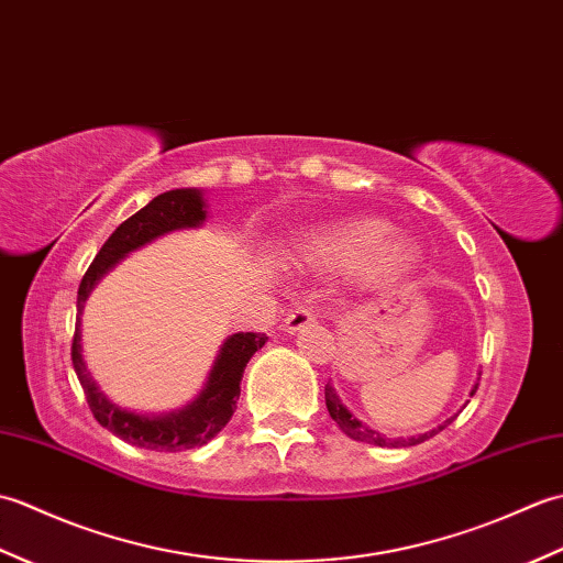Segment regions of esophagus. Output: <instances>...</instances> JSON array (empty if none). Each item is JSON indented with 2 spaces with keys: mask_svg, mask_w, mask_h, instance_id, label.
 <instances>
[{
  "mask_svg": "<svg viewBox=\"0 0 563 563\" xmlns=\"http://www.w3.org/2000/svg\"><path fill=\"white\" fill-rule=\"evenodd\" d=\"M314 309L305 305V302H297L295 307H290V312L285 314V321H283V329L288 333H295L300 331L305 327H312L314 324Z\"/></svg>",
  "mask_w": 563,
  "mask_h": 563,
  "instance_id": "34e87169",
  "label": "esophagus"
}]
</instances>
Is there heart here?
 Listing matches in <instances>:
<instances>
[{
    "label": "heart",
    "mask_w": 563,
    "mask_h": 563,
    "mask_svg": "<svg viewBox=\"0 0 563 563\" xmlns=\"http://www.w3.org/2000/svg\"><path fill=\"white\" fill-rule=\"evenodd\" d=\"M302 256L314 266L336 268L353 261L355 278L365 285H387L411 268L416 249L382 220L363 218L305 236Z\"/></svg>",
    "instance_id": "1"
}]
</instances>
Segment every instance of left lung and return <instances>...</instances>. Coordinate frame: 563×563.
Wrapping results in <instances>:
<instances>
[{
  "label": "left lung",
  "mask_w": 563,
  "mask_h": 563,
  "mask_svg": "<svg viewBox=\"0 0 563 563\" xmlns=\"http://www.w3.org/2000/svg\"><path fill=\"white\" fill-rule=\"evenodd\" d=\"M476 389H479V382H476V385L472 387L470 397H474ZM324 397H327V409H329L331 418L339 423V428L343 430L345 435L353 438V440H361V442H369V445H377V448H411V445H418V442H426V440H430L433 435H438L440 430H445V428L454 421V418H457V416H452V418H448V421L442 423V426H438V428H433V430H428V433H421V435H411V438H389V435H385V433H379V430H373L367 423L357 421V418L341 404L336 389H333L331 385L324 387Z\"/></svg>",
  "instance_id": "left-lung-1"
}]
</instances>
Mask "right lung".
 <instances>
[{"label":"right lung","mask_w":563,"mask_h":563,"mask_svg":"<svg viewBox=\"0 0 563 563\" xmlns=\"http://www.w3.org/2000/svg\"><path fill=\"white\" fill-rule=\"evenodd\" d=\"M206 200L196 188H176L150 200L145 208L137 210L133 218H128L118 230L106 239V244L91 261L89 271L84 273L77 292V329L71 339V365L79 377V385L87 397L93 418L113 435L130 442L135 448L157 450V452H181L206 445L220 430L230 423L239 399V382H242L244 367L263 343L268 341L266 333H234L227 339L220 349L218 361H214L206 387L200 389L198 397L186 404L184 409L166 411V413H140L125 406H118L113 399L106 397L97 379L84 365L81 357V331L79 314L84 302L106 273H109L118 261L130 251L145 246L152 239L166 232L184 230V227H200L206 222Z\"/></svg>","instance_id":"1"}]
</instances>
